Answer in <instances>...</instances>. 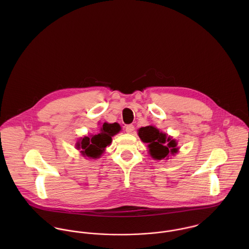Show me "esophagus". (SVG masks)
Instances as JSON below:
<instances>
[{"mask_svg": "<svg viewBox=\"0 0 249 249\" xmlns=\"http://www.w3.org/2000/svg\"><path fill=\"white\" fill-rule=\"evenodd\" d=\"M125 131H126L127 133H132V132L134 131V125H133V124H127V125L125 126Z\"/></svg>", "mask_w": 249, "mask_h": 249, "instance_id": "obj_1", "label": "esophagus"}]
</instances>
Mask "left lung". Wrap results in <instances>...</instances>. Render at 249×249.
Returning a JSON list of instances; mask_svg holds the SVG:
<instances>
[{"instance_id":"8db88e82","label":"left lung","mask_w":249,"mask_h":249,"mask_svg":"<svg viewBox=\"0 0 249 249\" xmlns=\"http://www.w3.org/2000/svg\"><path fill=\"white\" fill-rule=\"evenodd\" d=\"M138 135L142 142L147 143L149 155L155 160L168 159L170 154L178 152V142L155 126L147 125L139 128Z\"/></svg>"}]
</instances>
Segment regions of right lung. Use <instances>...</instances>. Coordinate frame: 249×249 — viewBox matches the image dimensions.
Returning <instances> with one entry per match:
<instances>
[{"label":"right lung","mask_w":249,"mask_h":249,"mask_svg":"<svg viewBox=\"0 0 249 249\" xmlns=\"http://www.w3.org/2000/svg\"><path fill=\"white\" fill-rule=\"evenodd\" d=\"M121 126L119 124H108L105 123L101 127L100 132L95 135L84 136L76 142L75 147L80 149L81 154L84 157L90 159L100 158L105 152L106 147L112 142V137L119 133Z\"/></svg>","instance_id":"1"}]
</instances>
